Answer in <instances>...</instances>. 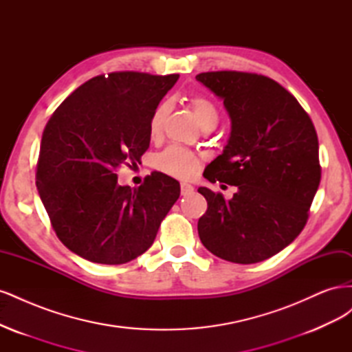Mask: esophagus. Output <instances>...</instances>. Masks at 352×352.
I'll return each mask as SVG.
<instances>
[{
    "label": "esophagus",
    "mask_w": 352,
    "mask_h": 352,
    "mask_svg": "<svg viewBox=\"0 0 352 352\" xmlns=\"http://www.w3.org/2000/svg\"><path fill=\"white\" fill-rule=\"evenodd\" d=\"M180 192H182V195H184V197L190 195V194L194 192V186H192V185H189V184L182 182V184H180Z\"/></svg>",
    "instance_id": "34e87169"
}]
</instances>
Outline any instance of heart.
I'll list each match as a JSON object with an SVG mask.
<instances>
[{
	"label": "heart",
	"mask_w": 352,
	"mask_h": 352,
	"mask_svg": "<svg viewBox=\"0 0 352 352\" xmlns=\"http://www.w3.org/2000/svg\"><path fill=\"white\" fill-rule=\"evenodd\" d=\"M189 105L192 107V111L199 122L201 126H206L210 123H217L219 113L216 105L206 97L201 95H194L189 98ZM167 102H160L157 107L153 110L150 122H148V133L151 138H157L162 133L163 123L167 116ZM157 167L162 172L172 175L175 177H190L194 176L199 167L198 157L190 153L189 150L179 146V145H170L163 153H160L155 160Z\"/></svg>",
	"instance_id": "heart-1"
}]
</instances>
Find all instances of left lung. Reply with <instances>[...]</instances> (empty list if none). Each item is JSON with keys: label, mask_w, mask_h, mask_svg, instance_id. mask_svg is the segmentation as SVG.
<instances>
[{"label": "left lung", "mask_w": 352, "mask_h": 352, "mask_svg": "<svg viewBox=\"0 0 352 352\" xmlns=\"http://www.w3.org/2000/svg\"><path fill=\"white\" fill-rule=\"evenodd\" d=\"M197 80L223 100L232 122L228 145L204 177L238 188L232 199L198 188L208 204L199 239L226 261H264L307 223L322 177L314 124L291 92L263 74L207 72Z\"/></svg>", "instance_id": "8db88e82"}]
</instances>
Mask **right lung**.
<instances>
[{"label": "right lung", "mask_w": 352, "mask_h": 352, "mask_svg": "<svg viewBox=\"0 0 352 352\" xmlns=\"http://www.w3.org/2000/svg\"><path fill=\"white\" fill-rule=\"evenodd\" d=\"M179 74L114 72L85 82L52 113L42 133L36 186L58 239L79 257L123 264L151 247L180 195L160 172L140 188L117 184L150 146L148 122Z\"/></svg>", "instance_id": "obj_1"}]
</instances>
